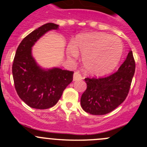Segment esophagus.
<instances>
[{
  "instance_id": "obj_1",
  "label": "esophagus",
  "mask_w": 147,
  "mask_h": 147,
  "mask_svg": "<svg viewBox=\"0 0 147 147\" xmlns=\"http://www.w3.org/2000/svg\"><path fill=\"white\" fill-rule=\"evenodd\" d=\"M82 79V77L81 75V74L80 73V72L77 71L74 73L73 75V80L76 81V80H80Z\"/></svg>"
}]
</instances>
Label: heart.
Segmentation results:
<instances>
[{
    "label": "heart",
    "mask_w": 147,
    "mask_h": 147,
    "mask_svg": "<svg viewBox=\"0 0 147 147\" xmlns=\"http://www.w3.org/2000/svg\"><path fill=\"white\" fill-rule=\"evenodd\" d=\"M124 45L119 38L103 32H91L78 35L72 45L67 48L70 59L82 55L86 70L94 75H103L113 70L122 57Z\"/></svg>",
    "instance_id": "heart-1"
}]
</instances>
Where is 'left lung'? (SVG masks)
<instances>
[{"mask_svg": "<svg viewBox=\"0 0 147 147\" xmlns=\"http://www.w3.org/2000/svg\"><path fill=\"white\" fill-rule=\"evenodd\" d=\"M135 72L131 50L115 73L105 78L84 79L87 89L81 97L83 110L94 115H104L116 109L128 95Z\"/></svg>", "mask_w": 147, "mask_h": 147, "instance_id": "left-lung-1", "label": "left lung"}]
</instances>
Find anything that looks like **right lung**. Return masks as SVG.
I'll use <instances>...</instances> for the list:
<instances>
[{
  "label": "right lung",
  "mask_w": 147,
  "mask_h": 147,
  "mask_svg": "<svg viewBox=\"0 0 147 147\" xmlns=\"http://www.w3.org/2000/svg\"><path fill=\"white\" fill-rule=\"evenodd\" d=\"M58 28L57 24L46 23L28 35L16 50L12 67L15 88L19 97L32 108L45 109L55 105L73 79L72 71L43 69L32 55V47L38 39Z\"/></svg>",
  "instance_id": "right-lung-1"
}]
</instances>
